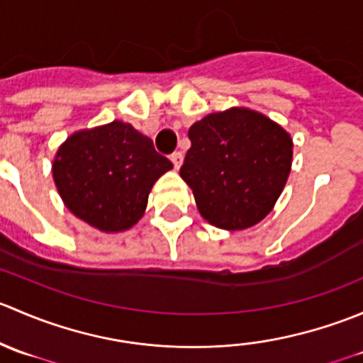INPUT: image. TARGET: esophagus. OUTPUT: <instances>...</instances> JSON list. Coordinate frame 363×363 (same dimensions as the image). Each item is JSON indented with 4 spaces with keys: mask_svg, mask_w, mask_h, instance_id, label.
Segmentation results:
<instances>
[{
    "mask_svg": "<svg viewBox=\"0 0 363 363\" xmlns=\"http://www.w3.org/2000/svg\"><path fill=\"white\" fill-rule=\"evenodd\" d=\"M170 160H172V163H174L175 170H179L182 164V160H184V156H182V152H174V155L170 156Z\"/></svg>",
    "mask_w": 363,
    "mask_h": 363,
    "instance_id": "obj_1",
    "label": "esophagus"
}]
</instances>
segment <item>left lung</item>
Masks as SVG:
<instances>
[{
	"label": "left lung",
	"mask_w": 363,
	"mask_h": 363,
	"mask_svg": "<svg viewBox=\"0 0 363 363\" xmlns=\"http://www.w3.org/2000/svg\"><path fill=\"white\" fill-rule=\"evenodd\" d=\"M188 135L181 177L203 219L230 232L262 221L290 175V133L263 113L233 107L196 121Z\"/></svg>",
	"instance_id": "8db88e82"
}]
</instances>
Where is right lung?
<instances>
[{"label": "right lung", "instance_id": "1", "mask_svg": "<svg viewBox=\"0 0 363 363\" xmlns=\"http://www.w3.org/2000/svg\"><path fill=\"white\" fill-rule=\"evenodd\" d=\"M174 164L152 140L123 121L80 130L57 149L52 175L73 214L100 232L131 228L144 216L149 193Z\"/></svg>", "mask_w": 363, "mask_h": 363}]
</instances>
